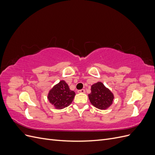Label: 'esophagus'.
Here are the masks:
<instances>
[{"label": "esophagus", "instance_id": "obj_1", "mask_svg": "<svg viewBox=\"0 0 155 155\" xmlns=\"http://www.w3.org/2000/svg\"><path fill=\"white\" fill-rule=\"evenodd\" d=\"M78 93H85V89H81V90H79L78 91Z\"/></svg>", "mask_w": 155, "mask_h": 155}]
</instances>
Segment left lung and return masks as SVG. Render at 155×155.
<instances>
[{
    "label": "left lung",
    "instance_id": "1",
    "mask_svg": "<svg viewBox=\"0 0 155 155\" xmlns=\"http://www.w3.org/2000/svg\"><path fill=\"white\" fill-rule=\"evenodd\" d=\"M91 104L100 109H106L113 101L114 96L104 84L98 82L91 87V93L88 94Z\"/></svg>",
    "mask_w": 155,
    "mask_h": 155
}]
</instances>
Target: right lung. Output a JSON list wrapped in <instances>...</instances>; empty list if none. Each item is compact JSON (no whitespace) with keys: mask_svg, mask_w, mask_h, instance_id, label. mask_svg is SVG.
<instances>
[{"mask_svg":"<svg viewBox=\"0 0 155 155\" xmlns=\"http://www.w3.org/2000/svg\"><path fill=\"white\" fill-rule=\"evenodd\" d=\"M76 94L70 91L64 81H61L50 91L48 99L56 109H61L72 102Z\"/></svg>","mask_w":155,"mask_h":155,"instance_id":"right-lung-1","label":"right lung"}]
</instances>
